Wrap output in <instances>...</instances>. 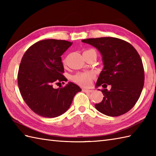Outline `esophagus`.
Segmentation results:
<instances>
[{
  "label": "esophagus",
  "mask_w": 156,
  "mask_h": 156,
  "mask_svg": "<svg viewBox=\"0 0 156 156\" xmlns=\"http://www.w3.org/2000/svg\"><path fill=\"white\" fill-rule=\"evenodd\" d=\"M82 91L84 92H89V93H90V92H93V90H89V89L83 88V89H82Z\"/></svg>",
  "instance_id": "1"
}]
</instances>
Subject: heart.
<instances>
[{"label": "heart", "instance_id": "obj_1", "mask_svg": "<svg viewBox=\"0 0 156 156\" xmlns=\"http://www.w3.org/2000/svg\"><path fill=\"white\" fill-rule=\"evenodd\" d=\"M95 51L94 49H90L88 50H85L84 52L86 51ZM96 52V51H95ZM63 63L65 64L66 59H63ZM94 77V74L92 72H78L72 76V80L74 81L75 83L78 84L79 85H81L82 87H88L90 84L92 82V79Z\"/></svg>", "mask_w": 156, "mask_h": 156}]
</instances>
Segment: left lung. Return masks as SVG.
<instances>
[{"label":"left lung","mask_w":156,"mask_h":156,"mask_svg":"<svg viewBox=\"0 0 156 156\" xmlns=\"http://www.w3.org/2000/svg\"><path fill=\"white\" fill-rule=\"evenodd\" d=\"M92 45L102 55L104 68L97 82L104 95L95 108L110 117L123 115L136 104L144 85V68L140 55L129 43L115 37L82 40ZM110 85L111 89L105 88ZM99 90V89H98Z\"/></svg>","instance_id":"1"}]
</instances>
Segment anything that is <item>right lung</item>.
<instances>
[{"label": "right lung", "instance_id": "add662e5", "mask_svg": "<svg viewBox=\"0 0 156 156\" xmlns=\"http://www.w3.org/2000/svg\"><path fill=\"white\" fill-rule=\"evenodd\" d=\"M65 40L45 39L36 42L23 55L17 82L19 91L28 107L44 117H58L68 110L81 88L72 82L53 88L65 81L61 55L72 45Z\"/></svg>", "mask_w": 156, "mask_h": 156}]
</instances>
